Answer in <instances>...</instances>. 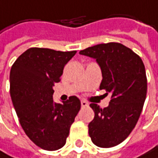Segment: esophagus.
<instances>
[{
  "label": "esophagus",
  "mask_w": 158,
  "mask_h": 158,
  "mask_svg": "<svg viewBox=\"0 0 158 158\" xmlns=\"http://www.w3.org/2000/svg\"><path fill=\"white\" fill-rule=\"evenodd\" d=\"M81 106H82V107H87V106H89V104H88L86 101H84V100H81Z\"/></svg>",
  "instance_id": "obj_1"
}]
</instances>
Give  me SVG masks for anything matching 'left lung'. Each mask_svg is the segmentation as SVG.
Returning a JSON list of instances; mask_svg holds the SVG:
<instances>
[{
    "label": "left lung",
    "instance_id": "8db88e82",
    "mask_svg": "<svg viewBox=\"0 0 158 158\" xmlns=\"http://www.w3.org/2000/svg\"><path fill=\"white\" fill-rule=\"evenodd\" d=\"M80 53L96 59L103 76L100 90L111 94L107 107L90 105L94 118L88 126L89 135L99 147L116 146L130 135L142 113L147 92L144 64L132 50L118 42L97 44Z\"/></svg>",
    "mask_w": 158,
    "mask_h": 158
}]
</instances>
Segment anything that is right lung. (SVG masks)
<instances>
[{
  "label": "right lung",
  "mask_w": 158,
  "mask_h": 158,
  "mask_svg": "<svg viewBox=\"0 0 158 158\" xmlns=\"http://www.w3.org/2000/svg\"><path fill=\"white\" fill-rule=\"evenodd\" d=\"M76 52L29 48L11 68L10 94L20 125L27 137L44 150L55 151L65 144L81 109L76 96L63 104L52 99V87L60 81L64 66Z\"/></svg>",
  "instance_id": "obj_1"
}]
</instances>
